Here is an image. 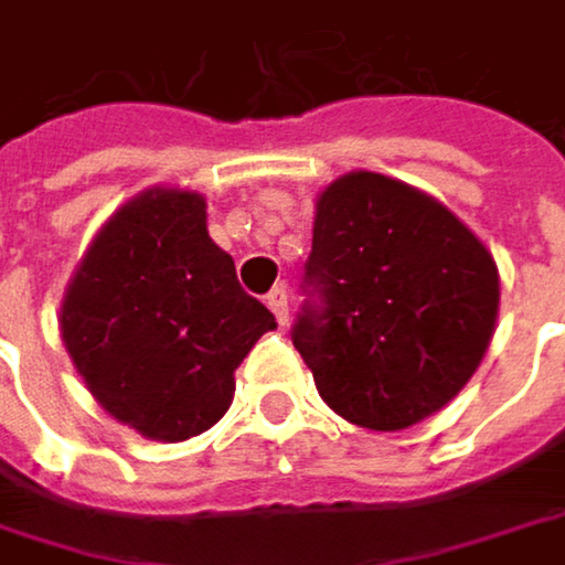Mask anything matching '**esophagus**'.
Segmentation results:
<instances>
[{
  "instance_id": "esophagus-1",
  "label": "esophagus",
  "mask_w": 565,
  "mask_h": 565,
  "mask_svg": "<svg viewBox=\"0 0 565 565\" xmlns=\"http://www.w3.org/2000/svg\"><path fill=\"white\" fill-rule=\"evenodd\" d=\"M268 307H271V313L278 317V323H287V287L278 284L271 294H268Z\"/></svg>"
}]
</instances>
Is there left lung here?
Segmentation results:
<instances>
[{"mask_svg":"<svg viewBox=\"0 0 565 565\" xmlns=\"http://www.w3.org/2000/svg\"><path fill=\"white\" fill-rule=\"evenodd\" d=\"M290 340L347 422L398 431L475 376L498 320V265L431 195L350 172L317 202Z\"/></svg>","mask_w":565,"mask_h":565,"instance_id":"obj_1","label":"left lung"}]
</instances>
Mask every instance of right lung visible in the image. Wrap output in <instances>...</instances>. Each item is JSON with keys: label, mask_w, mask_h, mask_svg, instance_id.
I'll list each match as a JSON object with an SVG mask.
<instances>
[{"label": "right lung", "mask_w": 565, "mask_h": 565, "mask_svg": "<svg viewBox=\"0 0 565 565\" xmlns=\"http://www.w3.org/2000/svg\"><path fill=\"white\" fill-rule=\"evenodd\" d=\"M275 327L209 238L205 199L179 189L124 205L61 307V337L87 390L157 441L212 428L232 405L238 363Z\"/></svg>", "instance_id": "1"}]
</instances>
